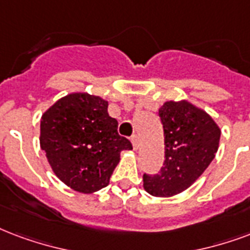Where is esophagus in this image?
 <instances>
[{"label": "esophagus", "instance_id": "obj_1", "mask_svg": "<svg viewBox=\"0 0 250 250\" xmlns=\"http://www.w3.org/2000/svg\"><path fill=\"white\" fill-rule=\"evenodd\" d=\"M131 142H132L133 149L138 150V149H139V146H140V139H139L138 135H133L132 138H131Z\"/></svg>", "mask_w": 250, "mask_h": 250}]
</instances>
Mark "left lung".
Listing matches in <instances>:
<instances>
[{
  "mask_svg": "<svg viewBox=\"0 0 250 250\" xmlns=\"http://www.w3.org/2000/svg\"><path fill=\"white\" fill-rule=\"evenodd\" d=\"M165 160L159 174H144L146 193L173 197L190 188L218 152L220 128L208 114L188 101H167L160 107Z\"/></svg>",
  "mask_w": 250,
  "mask_h": 250,
  "instance_id": "8db88e82",
  "label": "left lung"
}]
</instances>
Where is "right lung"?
<instances>
[{
  "instance_id": "add662e5",
  "label": "right lung",
  "mask_w": 250,
  "mask_h": 250,
  "mask_svg": "<svg viewBox=\"0 0 250 250\" xmlns=\"http://www.w3.org/2000/svg\"><path fill=\"white\" fill-rule=\"evenodd\" d=\"M107 106L97 95L72 93L42 115L41 148L53 173L80 193L106 188L122 150L132 149L128 139L118 133Z\"/></svg>"
}]
</instances>
